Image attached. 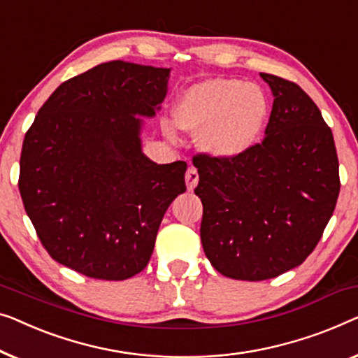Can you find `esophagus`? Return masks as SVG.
<instances>
[{"label": "esophagus", "mask_w": 358, "mask_h": 358, "mask_svg": "<svg viewBox=\"0 0 358 358\" xmlns=\"http://www.w3.org/2000/svg\"><path fill=\"white\" fill-rule=\"evenodd\" d=\"M196 184H199V171H196V168L190 166L187 173H185V185H187L189 190H194Z\"/></svg>", "instance_id": "esophagus-1"}]
</instances>
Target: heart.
<instances>
[{
	"label": "heart",
	"mask_w": 358,
	"mask_h": 358,
	"mask_svg": "<svg viewBox=\"0 0 358 358\" xmlns=\"http://www.w3.org/2000/svg\"><path fill=\"white\" fill-rule=\"evenodd\" d=\"M268 101L255 84L236 79H208L192 85L174 106V124L196 134L201 152L232 158L250 148L265 127ZM166 131L174 132L166 122Z\"/></svg>",
	"instance_id": "heart-1"
}]
</instances>
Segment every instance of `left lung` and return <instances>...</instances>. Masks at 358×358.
I'll return each instance as SVG.
<instances>
[{"label":"left lung","instance_id":"8db88e82","mask_svg":"<svg viewBox=\"0 0 358 358\" xmlns=\"http://www.w3.org/2000/svg\"><path fill=\"white\" fill-rule=\"evenodd\" d=\"M260 76L274 96L263 141L232 158L194 157L205 255L222 276L242 281L302 265L341 189L333 132L318 106L294 82Z\"/></svg>","mask_w":358,"mask_h":358}]
</instances>
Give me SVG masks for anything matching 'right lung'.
Wrapping results in <instances>:
<instances>
[{"label": "right lung", "instance_id": "right-lung-1", "mask_svg": "<svg viewBox=\"0 0 358 358\" xmlns=\"http://www.w3.org/2000/svg\"><path fill=\"white\" fill-rule=\"evenodd\" d=\"M169 71L98 64L51 93L25 134L24 208L50 257L84 276L141 273L168 206L185 192L187 163L145 157L137 117L159 110Z\"/></svg>", "mask_w": 358, "mask_h": 358}]
</instances>
